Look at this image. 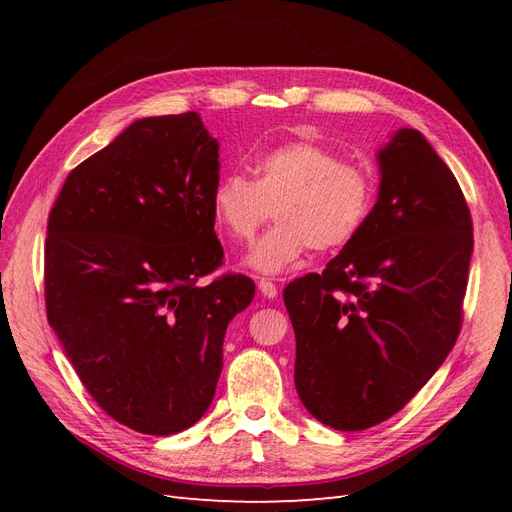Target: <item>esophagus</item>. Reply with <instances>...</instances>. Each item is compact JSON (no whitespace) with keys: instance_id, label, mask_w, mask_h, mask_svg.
<instances>
[{"instance_id":"1","label":"esophagus","mask_w":512,"mask_h":512,"mask_svg":"<svg viewBox=\"0 0 512 512\" xmlns=\"http://www.w3.org/2000/svg\"><path fill=\"white\" fill-rule=\"evenodd\" d=\"M258 290L265 294L267 299H273V297H277V286L271 282V280H267V277H262V280L258 282Z\"/></svg>"}]
</instances>
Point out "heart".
Segmentation results:
<instances>
[{
    "instance_id": "1",
    "label": "heart",
    "mask_w": 512,
    "mask_h": 512,
    "mask_svg": "<svg viewBox=\"0 0 512 512\" xmlns=\"http://www.w3.org/2000/svg\"><path fill=\"white\" fill-rule=\"evenodd\" d=\"M254 179L232 173L215 185L211 205L218 226L235 241H250L273 215L247 265L275 275L292 267L309 247L331 252L348 245L367 224L376 200L374 173L339 160L312 141L277 145L254 162Z\"/></svg>"
}]
</instances>
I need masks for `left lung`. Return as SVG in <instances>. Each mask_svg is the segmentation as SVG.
<instances>
[{"label":"left lung","mask_w":512,"mask_h":512,"mask_svg":"<svg viewBox=\"0 0 512 512\" xmlns=\"http://www.w3.org/2000/svg\"><path fill=\"white\" fill-rule=\"evenodd\" d=\"M378 166L363 230L322 273L284 288L294 386L339 431L386 421L436 374L461 329L474 250L466 198L421 132L397 130Z\"/></svg>","instance_id":"left-lung-1"}]
</instances>
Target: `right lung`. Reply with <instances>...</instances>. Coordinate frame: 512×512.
<instances>
[{"label": "right lung", "instance_id": "add662e5", "mask_svg": "<svg viewBox=\"0 0 512 512\" xmlns=\"http://www.w3.org/2000/svg\"><path fill=\"white\" fill-rule=\"evenodd\" d=\"M220 143L198 113L145 117L76 166L46 226V318L96 404L147 436L192 427L254 282L222 265Z\"/></svg>", "mask_w": 512, "mask_h": 512}]
</instances>
